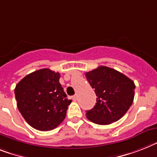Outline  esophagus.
<instances>
[{
	"label": "esophagus",
	"mask_w": 157,
	"mask_h": 157,
	"mask_svg": "<svg viewBox=\"0 0 157 157\" xmlns=\"http://www.w3.org/2000/svg\"><path fill=\"white\" fill-rule=\"evenodd\" d=\"M72 99H73L74 101H76L78 99V95L77 94H75V95H74L73 97H72Z\"/></svg>",
	"instance_id": "34e87169"
}]
</instances>
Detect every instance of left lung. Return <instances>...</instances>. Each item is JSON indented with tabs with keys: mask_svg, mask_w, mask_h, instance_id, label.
<instances>
[{
	"mask_svg": "<svg viewBox=\"0 0 157 157\" xmlns=\"http://www.w3.org/2000/svg\"><path fill=\"white\" fill-rule=\"evenodd\" d=\"M86 78L97 96L94 107L86 111L88 120L107 125L121 119L133 103L134 82L124 74L104 66L86 72Z\"/></svg>",
	"mask_w": 157,
	"mask_h": 157,
	"instance_id": "left-lung-1",
	"label": "left lung"
}]
</instances>
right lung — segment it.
Here are the masks:
<instances>
[{
  "label": "right lung",
  "instance_id": "1",
  "mask_svg": "<svg viewBox=\"0 0 157 157\" xmlns=\"http://www.w3.org/2000/svg\"><path fill=\"white\" fill-rule=\"evenodd\" d=\"M59 78L58 72L46 68L27 75L16 85L18 110L37 130H53L66 118L71 100L67 99Z\"/></svg>",
  "mask_w": 157,
  "mask_h": 157
}]
</instances>
